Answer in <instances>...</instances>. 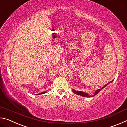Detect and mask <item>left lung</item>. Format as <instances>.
I'll use <instances>...</instances> for the list:
<instances>
[{"instance_id":"1","label":"left lung","mask_w":127,"mask_h":127,"mask_svg":"<svg viewBox=\"0 0 127 127\" xmlns=\"http://www.w3.org/2000/svg\"><path fill=\"white\" fill-rule=\"evenodd\" d=\"M113 81H110V82H109V83H107L106 85H104V86H103L102 87H101V89H98V90H96L95 91V93L94 94V95H89L88 94H87V93H86V92H83V91H76V90H75L74 89H72V91L74 92V94H77V95H80V96H82V97H94V96H95L96 94H97L98 92H99L101 90H102L103 89H104V87H105L107 85H108L109 83H111V82H112Z\"/></svg>"}]
</instances>
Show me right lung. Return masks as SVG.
Segmentation results:
<instances>
[{"label":"right lung","mask_w":127,"mask_h":127,"mask_svg":"<svg viewBox=\"0 0 127 127\" xmlns=\"http://www.w3.org/2000/svg\"><path fill=\"white\" fill-rule=\"evenodd\" d=\"M47 91H44V92H41V93H40V94H36V95H41V94H45V93H46Z\"/></svg>","instance_id":"obj_1"}]
</instances>
